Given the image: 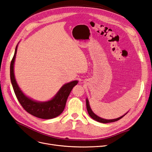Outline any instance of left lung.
I'll return each mask as SVG.
<instances>
[{
    "label": "left lung",
    "instance_id": "left-lung-1",
    "mask_svg": "<svg viewBox=\"0 0 152 152\" xmlns=\"http://www.w3.org/2000/svg\"><path fill=\"white\" fill-rule=\"evenodd\" d=\"M86 107H87V112H88L89 116L94 119V120L98 121L99 122H101V123H104V124H106V123H109V122H115V121H117L118 120H120L121 118H122L124 116H125L127 114V113L124 115L123 116H121L120 117H118L117 118H115V119H112V120H107V119H104V118H101L99 117H98V115H96L95 113H94V112L92 111V110L90 107L89 106V101L87 99H86Z\"/></svg>",
    "mask_w": 152,
    "mask_h": 152
}]
</instances>
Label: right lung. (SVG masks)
<instances>
[{
	"label": "right lung",
	"instance_id": "obj_1",
	"mask_svg": "<svg viewBox=\"0 0 152 152\" xmlns=\"http://www.w3.org/2000/svg\"><path fill=\"white\" fill-rule=\"evenodd\" d=\"M18 45L12 59L10 65V77L14 91L18 100L26 111L36 117L43 119L53 118L59 115L65 109L66 100L73 87L78 83L74 80L63 85L54 97L48 102H39L27 97L18 86L14 73L15 64Z\"/></svg>",
	"mask_w": 152,
	"mask_h": 152
}]
</instances>
